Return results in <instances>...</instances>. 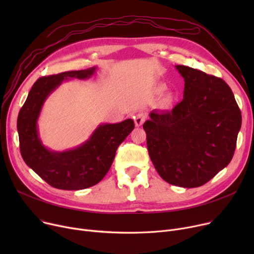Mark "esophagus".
Here are the masks:
<instances>
[{"label": "esophagus", "mask_w": 254, "mask_h": 254, "mask_svg": "<svg viewBox=\"0 0 254 254\" xmlns=\"http://www.w3.org/2000/svg\"><path fill=\"white\" fill-rule=\"evenodd\" d=\"M146 120V115L142 112L140 113H137L135 116H134V122H135V125L136 127H141Z\"/></svg>", "instance_id": "obj_1"}]
</instances>
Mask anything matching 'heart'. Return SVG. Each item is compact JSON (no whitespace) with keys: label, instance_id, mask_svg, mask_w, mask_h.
<instances>
[{"label":"heart","instance_id":"b5f03b06","mask_svg":"<svg viewBox=\"0 0 254 254\" xmlns=\"http://www.w3.org/2000/svg\"><path fill=\"white\" fill-rule=\"evenodd\" d=\"M166 88L165 85H159L157 87V91L158 92H162L164 91ZM175 102V95L173 92H167L166 95L162 98L161 102H159V106L162 107V108H169V107Z\"/></svg>","mask_w":254,"mask_h":254}]
</instances>
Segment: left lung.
I'll return each mask as SVG.
<instances>
[{
	"mask_svg": "<svg viewBox=\"0 0 254 254\" xmlns=\"http://www.w3.org/2000/svg\"><path fill=\"white\" fill-rule=\"evenodd\" d=\"M176 69L185 82L183 100L170 112L153 110L143 128L159 176L192 189L230 164L242 115L224 80L186 65Z\"/></svg>",
	"mask_w": 254,
	"mask_h": 254,
	"instance_id": "obj_1",
	"label": "left lung"
}]
</instances>
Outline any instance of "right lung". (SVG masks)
<instances>
[{"label": "right lung", "instance_id": "add662e5", "mask_svg": "<svg viewBox=\"0 0 254 254\" xmlns=\"http://www.w3.org/2000/svg\"><path fill=\"white\" fill-rule=\"evenodd\" d=\"M96 69L92 66L39 78L19 111L17 130L21 156L24 163L52 188L79 190L99 183L108 173L118 146L135 127L132 119L100 125L85 143L63 152L49 150L42 144L37 122L47 97L64 80L89 78Z\"/></svg>", "mask_w": 254, "mask_h": 254}]
</instances>
